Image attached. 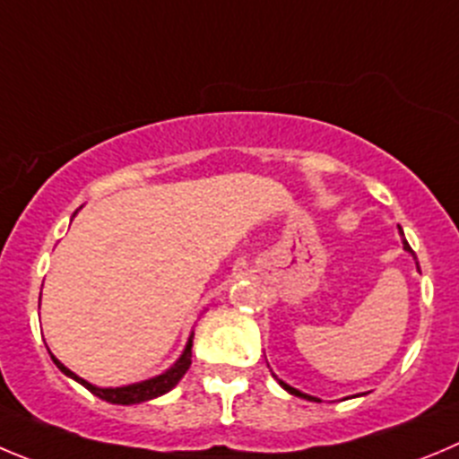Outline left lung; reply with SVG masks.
<instances>
[{"mask_svg": "<svg viewBox=\"0 0 459 459\" xmlns=\"http://www.w3.org/2000/svg\"><path fill=\"white\" fill-rule=\"evenodd\" d=\"M398 233H401V238H403V229H401V226H398ZM403 249L408 251V254L412 255V258H414V263H417V255H414V251L410 249V244H408V239H405V238H403ZM417 269H419V263H417ZM273 378L278 380V385H281V387L285 389V392H290V394H292V396L306 398V401H316V403H319V398H316V396H310V394H303L301 389L292 387V385H288V383H285V380H281V378H278V376H273Z\"/></svg>", "mask_w": 459, "mask_h": 459, "instance_id": "left-lung-1", "label": "left lung"}]
</instances>
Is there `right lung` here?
<instances>
[{"mask_svg": "<svg viewBox=\"0 0 459 459\" xmlns=\"http://www.w3.org/2000/svg\"><path fill=\"white\" fill-rule=\"evenodd\" d=\"M192 340H195V333H190V337H187V342H186V349H183V353L178 355V359L169 367V369H165L162 374L153 376V378L140 380V383L122 385V387H97V385L88 383V380H83L81 376H76L72 369H67V367L63 365L61 359L56 358V355H51V359H54V365L58 367V369H61L67 378H72V380H76L79 385H83L85 389H90L94 396H100L101 401H106V403L135 405V403H144V401H152V398L162 396V394H167L169 389L177 387L178 380L186 376V371L190 369V365H192Z\"/></svg>", "mask_w": 459, "mask_h": 459, "instance_id": "1", "label": "right lung"}]
</instances>
